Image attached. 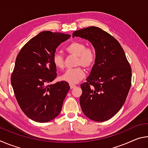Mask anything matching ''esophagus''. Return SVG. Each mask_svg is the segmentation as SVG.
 <instances>
[{"instance_id":"esophagus-1","label":"esophagus","mask_w":148,"mask_h":148,"mask_svg":"<svg viewBox=\"0 0 148 148\" xmlns=\"http://www.w3.org/2000/svg\"><path fill=\"white\" fill-rule=\"evenodd\" d=\"M70 87H71V89H73L75 87H76V86L74 84H70Z\"/></svg>"}]
</instances>
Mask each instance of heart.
<instances>
[{
	"mask_svg": "<svg viewBox=\"0 0 148 148\" xmlns=\"http://www.w3.org/2000/svg\"><path fill=\"white\" fill-rule=\"evenodd\" d=\"M66 51L72 56L77 57L76 65H82L85 68L89 69L93 66L96 59V56L93 50L89 47H86L84 43L74 41L69 44L66 47ZM55 66L58 69H63L64 66V57L61 53H56L52 58ZM85 77V72L82 67L69 69L60 77L62 81L68 82L71 84H75Z\"/></svg>",
	"mask_w": 148,
	"mask_h": 148,
	"instance_id": "1",
	"label": "heart"
}]
</instances>
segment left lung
<instances>
[{
    "mask_svg": "<svg viewBox=\"0 0 148 148\" xmlns=\"http://www.w3.org/2000/svg\"><path fill=\"white\" fill-rule=\"evenodd\" d=\"M74 36L91 42L96 56L87 82L80 86L82 110L90 119L107 121L119 111L126 101L131 86V66L118 41L99 27L76 31L72 34Z\"/></svg>",
    "mask_w": 148,
    "mask_h": 148,
    "instance_id": "obj_1",
    "label": "left lung"
}]
</instances>
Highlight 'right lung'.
I'll use <instances>...</instances> for the list:
<instances>
[{"mask_svg": "<svg viewBox=\"0 0 148 148\" xmlns=\"http://www.w3.org/2000/svg\"><path fill=\"white\" fill-rule=\"evenodd\" d=\"M71 35L43 31L33 37L16 57L11 84L19 106L30 119L39 123L51 121L61 111L69 84H54L57 68L52 58L56 48Z\"/></svg>", "mask_w": 148, "mask_h": 148, "instance_id": "1", "label": "right lung"}]
</instances>
